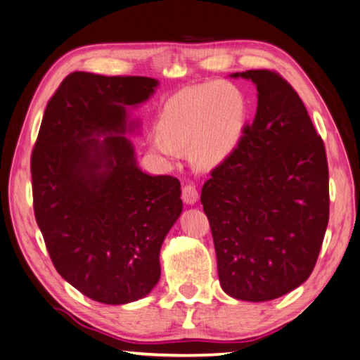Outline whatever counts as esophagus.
I'll return each instance as SVG.
<instances>
[{
	"label": "esophagus",
	"instance_id": "obj_1",
	"mask_svg": "<svg viewBox=\"0 0 360 360\" xmlns=\"http://www.w3.org/2000/svg\"><path fill=\"white\" fill-rule=\"evenodd\" d=\"M181 198L185 200V203L188 205H193V203L198 202L199 199V193L193 183H188V185L183 186V191H181Z\"/></svg>",
	"mask_w": 360,
	"mask_h": 360
}]
</instances>
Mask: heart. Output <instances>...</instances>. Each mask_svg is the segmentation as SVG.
<instances>
[{
    "label": "heart",
    "instance_id": "b5f03b06",
    "mask_svg": "<svg viewBox=\"0 0 360 360\" xmlns=\"http://www.w3.org/2000/svg\"><path fill=\"white\" fill-rule=\"evenodd\" d=\"M249 116L244 92L230 83H205L179 92L162 106L153 150L167 158L191 146L198 166L212 167L230 157L243 138Z\"/></svg>",
    "mask_w": 360,
    "mask_h": 360
}]
</instances>
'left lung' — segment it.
Returning <instances> with one entry per match:
<instances>
[{"label": "left lung", "instance_id": "obj_1", "mask_svg": "<svg viewBox=\"0 0 360 360\" xmlns=\"http://www.w3.org/2000/svg\"><path fill=\"white\" fill-rule=\"evenodd\" d=\"M252 125L202 186L222 290L241 301L283 296L309 279L329 222L324 142L296 91L274 70H246Z\"/></svg>", "mask_w": 360, "mask_h": 360}]
</instances>
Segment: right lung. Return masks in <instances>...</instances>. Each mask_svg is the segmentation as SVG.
Masks as SVG:
<instances>
[{"label":"right lung","mask_w":360,"mask_h":360,"mask_svg":"<svg viewBox=\"0 0 360 360\" xmlns=\"http://www.w3.org/2000/svg\"><path fill=\"white\" fill-rule=\"evenodd\" d=\"M157 86L147 77L67 75L31 155L34 216L54 268L87 297L112 306L157 285L161 244L183 208L180 181L142 172L124 134L133 130L125 108Z\"/></svg>","instance_id":"obj_1"}]
</instances>
